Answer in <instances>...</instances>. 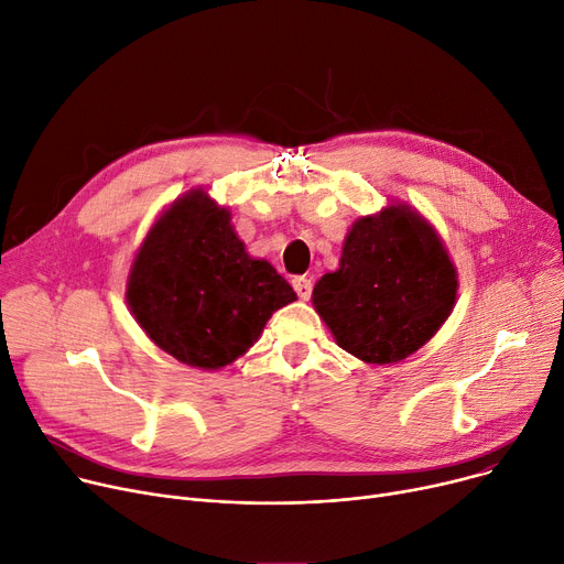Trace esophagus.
I'll list each match as a JSON object with an SVG mask.
<instances>
[{
	"label": "esophagus",
	"instance_id": "esophagus-1",
	"mask_svg": "<svg viewBox=\"0 0 564 564\" xmlns=\"http://www.w3.org/2000/svg\"><path fill=\"white\" fill-rule=\"evenodd\" d=\"M312 280L310 278H305V275H297V278H293V289H295V293H297V297H303V301H310V295H312Z\"/></svg>",
	"mask_w": 564,
	"mask_h": 564
}]
</instances>
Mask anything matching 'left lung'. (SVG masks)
I'll use <instances>...</instances> for the list:
<instances>
[{"label": "left lung", "mask_w": 564, "mask_h": 564, "mask_svg": "<svg viewBox=\"0 0 564 564\" xmlns=\"http://www.w3.org/2000/svg\"><path fill=\"white\" fill-rule=\"evenodd\" d=\"M457 269L435 225L393 200L359 216L312 305L339 348L367 364H395L437 335L457 301Z\"/></svg>", "instance_id": "obj_1"}]
</instances>
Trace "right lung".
<instances>
[{
  "label": "right lung",
  "instance_id": "obj_1",
  "mask_svg": "<svg viewBox=\"0 0 564 564\" xmlns=\"http://www.w3.org/2000/svg\"><path fill=\"white\" fill-rule=\"evenodd\" d=\"M124 295L150 341L203 371L246 355L273 312L297 297L267 259L248 254L229 209L203 186L156 216L131 259Z\"/></svg>",
  "mask_w": 564,
  "mask_h": 564
}]
</instances>
